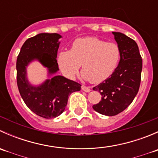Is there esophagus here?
Segmentation results:
<instances>
[{"label":"esophagus","mask_w":158,"mask_h":158,"mask_svg":"<svg viewBox=\"0 0 158 158\" xmlns=\"http://www.w3.org/2000/svg\"><path fill=\"white\" fill-rule=\"evenodd\" d=\"M82 89L84 91V92H89L91 91V89H90V88H89V87L85 86V85H82Z\"/></svg>","instance_id":"34e87169"}]
</instances>
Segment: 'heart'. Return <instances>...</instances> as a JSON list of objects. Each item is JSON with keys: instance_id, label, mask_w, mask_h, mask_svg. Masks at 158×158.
I'll return each mask as SVG.
<instances>
[{"instance_id": "obj_1", "label": "heart", "mask_w": 158, "mask_h": 158, "mask_svg": "<svg viewBox=\"0 0 158 158\" xmlns=\"http://www.w3.org/2000/svg\"><path fill=\"white\" fill-rule=\"evenodd\" d=\"M120 58L121 50L116 44L87 36L76 40L70 50L61 51L57 61L66 77L73 79L82 65V77L92 83H100L115 71Z\"/></svg>"}]
</instances>
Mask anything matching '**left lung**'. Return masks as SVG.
Segmentation results:
<instances>
[{"instance_id": "8db88e82", "label": "left lung", "mask_w": 158, "mask_h": 158, "mask_svg": "<svg viewBox=\"0 0 158 158\" xmlns=\"http://www.w3.org/2000/svg\"><path fill=\"white\" fill-rule=\"evenodd\" d=\"M121 50L118 66L106 80L94 87L102 100L92 106L97 112L113 116L123 111L138 94L141 83L142 59L138 44L120 32H112Z\"/></svg>"}]
</instances>
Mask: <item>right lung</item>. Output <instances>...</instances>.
I'll return each instance as SVG.
<instances>
[{"instance_id":"add662e5","label":"right lung","mask_w":158,"mask_h":158,"mask_svg":"<svg viewBox=\"0 0 158 158\" xmlns=\"http://www.w3.org/2000/svg\"><path fill=\"white\" fill-rule=\"evenodd\" d=\"M59 33H41L25 41L17 60V82L19 92L29 109L44 118H54L64 111L71 93L81 89V85L63 76L59 71L57 51ZM37 61L48 70L42 84L33 85L28 79L27 67Z\"/></svg>"}]
</instances>
